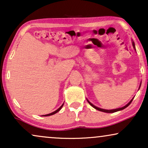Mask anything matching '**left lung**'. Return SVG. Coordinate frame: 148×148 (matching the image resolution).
I'll return each instance as SVG.
<instances>
[{
    "label": "left lung",
    "mask_w": 148,
    "mask_h": 148,
    "mask_svg": "<svg viewBox=\"0 0 148 148\" xmlns=\"http://www.w3.org/2000/svg\"><path fill=\"white\" fill-rule=\"evenodd\" d=\"M133 48H134V49L135 50V44H134V42H133ZM140 86H141V84H140ZM139 88H140V87H139ZM133 99L132 100H131L130 102H129L128 104H127V105H125V106H123V107H122V108H116V109H112V110H105V109H102V108H98V107H97V106H94V104H92V103H91L90 101H89L88 100H88V103L89 104H90L91 106H92V107H94V108H95V109H96V110H99V111H102V112H107V113H112V112H117V111H119V110H123V109H125V108H127V106H129V104H131V102H132L133 101Z\"/></svg>",
    "instance_id": "left-lung-1"
}]
</instances>
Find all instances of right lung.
I'll list each match as a JSON object with an SVG mask.
<instances>
[{
    "label": "right lung",
    "mask_w": 148,
    "mask_h": 148,
    "mask_svg": "<svg viewBox=\"0 0 148 148\" xmlns=\"http://www.w3.org/2000/svg\"><path fill=\"white\" fill-rule=\"evenodd\" d=\"M63 104H62V106H60L59 108H58V109H57V110H55V111H54V112H52V113H50V114H45V115H42V116H50V115H53V114H56V112H58V111H59V110H60V109H61V108H62V106H63Z\"/></svg>",
    "instance_id": "add662e5"
}]
</instances>
